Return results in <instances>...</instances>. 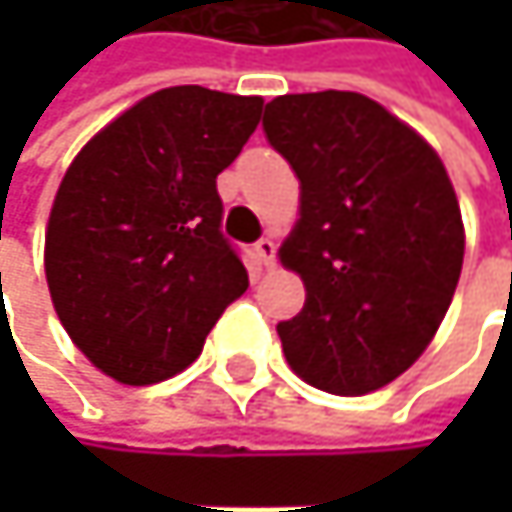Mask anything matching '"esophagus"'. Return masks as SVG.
I'll list each match as a JSON object with an SVG mask.
<instances>
[{
  "label": "esophagus",
  "instance_id": "esophagus-1",
  "mask_svg": "<svg viewBox=\"0 0 512 512\" xmlns=\"http://www.w3.org/2000/svg\"><path fill=\"white\" fill-rule=\"evenodd\" d=\"M255 257L263 263V266H272L275 263V243L269 240V237H263V240H257L255 243Z\"/></svg>",
  "mask_w": 512,
  "mask_h": 512
}]
</instances>
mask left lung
<instances>
[{
	"instance_id": "8db88e82",
	"label": "left lung",
	"mask_w": 512,
	"mask_h": 512,
	"mask_svg": "<svg viewBox=\"0 0 512 512\" xmlns=\"http://www.w3.org/2000/svg\"><path fill=\"white\" fill-rule=\"evenodd\" d=\"M263 133L299 177V222L278 257L305 308L278 323L290 367L358 397L427 350L460 281L465 231L439 154L356 91L284 94Z\"/></svg>"
}]
</instances>
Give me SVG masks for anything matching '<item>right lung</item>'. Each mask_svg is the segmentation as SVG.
<instances>
[{
	"mask_svg": "<svg viewBox=\"0 0 512 512\" xmlns=\"http://www.w3.org/2000/svg\"><path fill=\"white\" fill-rule=\"evenodd\" d=\"M260 109V97L162 88L70 162L47 225V284L70 341L106 376L154 385L180 373L246 293L216 177Z\"/></svg>",
	"mask_w": 512,
	"mask_h": 512,
	"instance_id": "1",
	"label": "right lung"
}]
</instances>
